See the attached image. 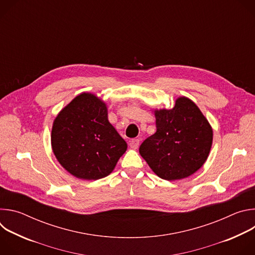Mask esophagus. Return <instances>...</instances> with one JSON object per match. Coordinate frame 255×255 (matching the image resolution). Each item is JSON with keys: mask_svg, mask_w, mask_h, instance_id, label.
<instances>
[{"mask_svg": "<svg viewBox=\"0 0 255 255\" xmlns=\"http://www.w3.org/2000/svg\"><path fill=\"white\" fill-rule=\"evenodd\" d=\"M139 143H140L139 139H131L129 141V145L132 149H137L139 146Z\"/></svg>", "mask_w": 255, "mask_h": 255, "instance_id": "obj_1", "label": "esophagus"}]
</instances>
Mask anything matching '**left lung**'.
<instances>
[{"label":"left lung","mask_w":255,"mask_h":255,"mask_svg":"<svg viewBox=\"0 0 255 255\" xmlns=\"http://www.w3.org/2000/svg\"><path fill=\"white\" fill-rule=\"evenodd\" d=\"M156 132L139 147L140 155L153 172L166 180L188 177L206 162L213 130L198 106L179 97L170 110L154 111Z\"/></svg>","instance_id":"obj_1"}]
</instances>
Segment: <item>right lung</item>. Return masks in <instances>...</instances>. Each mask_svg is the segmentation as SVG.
<instances>
[{
  "label": "right lung",
  "mask_w": 255,
  "mask_h": 255,
  "mask_svg": "<svg viewBox=\"0 0 255 255\" xmlns=\"http://www.w3.org/2000/svg\"><path fill=\"white\" fill-rule=\"evenodd\" d=\"M51 146L69 173L96 180L113 171L127 143L109 122L106 104L93 94L83 93L54 119Z\"/></svg>",
  "instance_id": "obj_1"
}]
</instances>
